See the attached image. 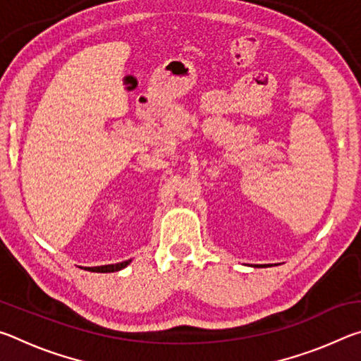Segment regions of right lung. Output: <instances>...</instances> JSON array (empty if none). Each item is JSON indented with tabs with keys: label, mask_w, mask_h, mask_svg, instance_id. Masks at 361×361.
Instances as JSON below:
<instances>
[{
	"label": "right lung",
	"mask_w": 361,
	"mask_h": 361,
	"mask_svg": "<svg viewBox=\"0 0 361 361\" xmlns=\"http://www.w3.org/2000/svg\"><path fill=\"white\" fill-rule=\"evenodd\" d=\"M132 259L129 261H122L118 262V264H108V266H97V267H87V271H92V272H116V271H121V269H124L127 264H129Z\"/></svg>",
	"instance_id": "obj_1"
}]
</instances>
